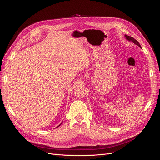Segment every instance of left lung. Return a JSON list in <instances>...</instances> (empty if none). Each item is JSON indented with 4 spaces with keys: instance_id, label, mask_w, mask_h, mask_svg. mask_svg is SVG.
<instances>
[{
    "instance_id": "8db88e82",
    "label": "left lung",
    "mask_w": 160,
    "mask_h": 160,
    "mask_svg": "<svg viewBox=\"0 0 160 160\" xmlns=\"http://www.w3.org/2000/svg\"><path fill=\"white\" fill-rule=\"evenodd\" d=\"M125 38H126L128 41H132L133 42H134V43H135V44H136V45H138L139 47H141V48H142V47H141V45H140V44L139 43V42H138L137 40H135V38H133V37H130V36H128V35H125Z\"/></svg>"
}]
</instances>
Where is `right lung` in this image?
I'll return each mask as SVG.
<instances>
[{"label": "right lung", "mask_w": 160, "mask_h": 160, "mask_svg": "<svg viewBox=\"0 0 160 160\" xmlns=\"http://www.w3.org/2000/svg\"><path fill=\"white\" fill-rule=\"evenodd\" d=\"M60 125H61V124H60ZM59 126H58V127H59Z\"/></svg>", "instance_id": "obj_1"}]
</instances>
